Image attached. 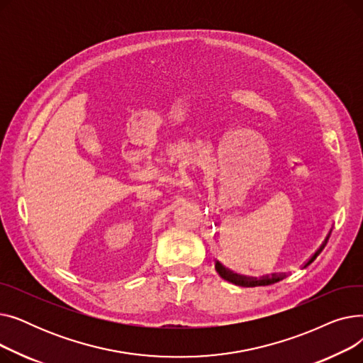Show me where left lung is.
<instances>
[{
	"instance_id": "obj_1",
	"label": "left lung",
	"mask_w": 363,
	"mask_h": 363,
	"mask_svg": "<svg viewBox=\"0 0 363 363\" xmlns=\"http://www.w3.org/2000/svg\"><path fill=\"white\" fill-rule=\"evenodd\" d=\"M325 245V244H323ZM323 249V247H322ZM215 268L218 271V274L228 282H233L235 285H240V287H262V285H271V284H275L281 279H284L285 275L279 274V275H266V277H262V278H253V277H244V275H237L234 272H231L230 269H226L225 266L220 263V262H216Z\"/></svg>"
}]
</instances>
